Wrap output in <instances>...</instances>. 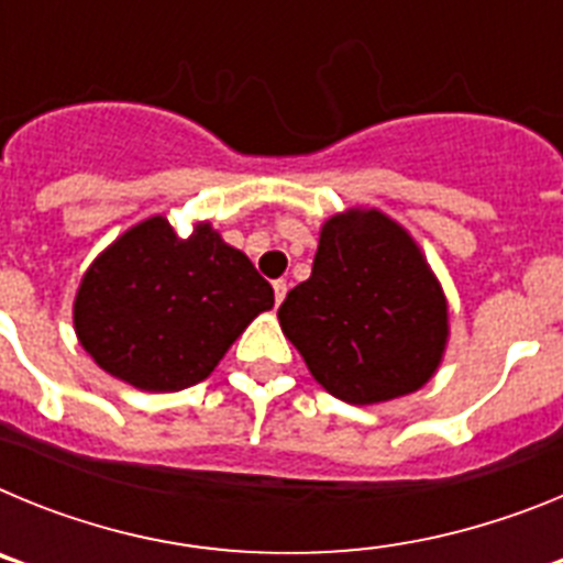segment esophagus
<instances>
[{"instance_id": "34e87169", "label": "esophagus", "mask_w": 563, "mask_h": 563, "mask_svg": "<svg viewBox=\"0 0 563 563\" xmlns=\"http://www.w3.org/2000/svg\"><path fill=\"white\" fill-rule=\"evenodd\" d=\"M273 296H276V307L282 305V301H285V296H287V282H285V278H278V282H273Z\"/></svg>"}]
</instances>
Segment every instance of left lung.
<instances>
[{
  "instance_id": "obj_1",
  "label": "left lung",
  "mask_w": 563,
  "mask_h": 563,
  "mask_svg": "<svg viewBox=\"0 0 563 563\" xmlns=\"http://www.w3.org/2000/svg\"><path fill=\"white\" fill-rule=\"evenodd\" d=\"M282 330L332 397L355 406L429 383L449 338V307L420 247L380 211L321 228L307 282L278 307Z\"/></svg>"
}]
</instances>
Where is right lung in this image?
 <instances>
[{
  "instance_id": "add662e5",
  "label": "right lung",
  "mask_w": 563,
  "mask_h": 563,
  "mask_svg": "<svg viewBox=\"0 0 563 563\" xmlns=\"http://www.w3.org/2000/svg\"><path fill=\"white\" fill-rule=\"evenodd\" d=\"M273 287L211 225L188 239L152 217L92 262L76 296V332L109 375L143 391L206 380Z\"/></svg>"
}]
</instances>
